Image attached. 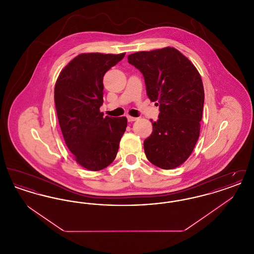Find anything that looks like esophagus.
<instances>
[{
    "mask_svg": "<svg viewBox=\"0 0 254 254\" xmlns=\"http://www.w3.org/2000/svg\"><path fill=\"white\" fill-rule=\"evenodd\" d=\"M138 120V117H132V116H127V121L132 123V122Z\"/></svg>",
    "mask_w": 254,
    "mask_h": 254,
    "instance_id": "esophagus-1",
    "label": "esophagus"
}]
</instances>
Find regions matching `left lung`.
Wrapping results in <instances>:
<instances>
[{
    "instance_id": "left-lung-1",
    "label": "left lung",
    "mask_w": 254,
    "mask_h": 254,
    "mask_svg": "<svg viewBox=\"0 0 254 254\" xmlns=\"http://www.w3.org/2000/svg\"><path fill=\"white\" fill-rule=\"evenodd\" d=\"M127 60L143 74L146 94L160 110L144 142L145 156L158 168L175 169L190 157L199 138L205 101L201 76L173 48L136 52Z\"/></svg>"
}]
</instances>
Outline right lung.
Segmentation results:
<instances>
[{"label":"right lung","instance_id":"1","mask_svg":"<svg viewBox=\"0 0 254 254\" xmlns=\"http://www.w3.org/2000/svg\"><path fill=\"white\" fill-rule=\"evenodd\" d=\"M125 53H84L60 73L54 89L57 116L64 142L78 164L97 171L107 168L117 155L126 117H104L103 78Z\"/></svg>","mask_w":254,"mask_h":254}]
</instances>
